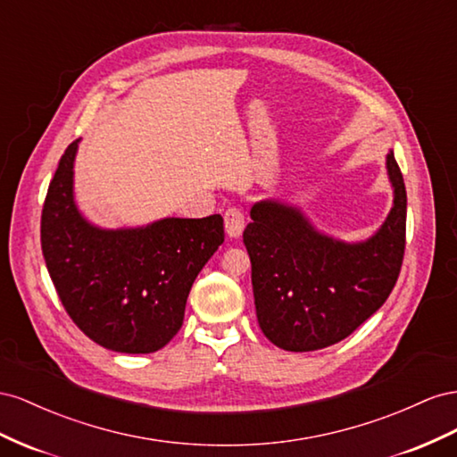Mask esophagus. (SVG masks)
I'll return each mask as SVG.
<instances>
[{"label":"esophagus","mask_w":457,"mask_h":457,"mask_svg":"<svg viewBox=\"0 0 457 457\" xmlns=\"http://www.w3.org/2000/svg\"><path fill=\"white\" fill-rule=\"evenodd\" d=\"M224 228H226V233L229 237H239L241 236L243 228H245V216H243L239 208H236V206L228 208L226 214H224Z\"/></svg>","instance_id":"34e87169"}]
</instances>
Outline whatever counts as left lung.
Segmentation results:
<instances>
[{"label":"left lung","instance_id":"1","mask_svg":"<svg viewBox=\"0 0 457 457\" xmlns=\"http://www.w3.org/2000/svg\"><path fill=\"white\" fill-rule=\"evenodd\" d=\"M385 164L393 208L363 241L328 236L295 204H253L243 243L251 256L258 325L276 346L310 352L343 341L393 291L406 249L408 199L393 149Z\"/></svg>","mask_w":457,"mask_h":457}]
</instances>
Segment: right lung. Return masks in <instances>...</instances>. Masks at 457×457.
<instances>
[{
    "instance_id": "obj_1",
    "label": "right lung",
    "mask_w": 457,
    "mask_h": 457,
    "mask_svg": "<svg viewBox=\"0 0 457 457\" xmlns=\"http://www.w3.org/2000/svg\"><path fill=\"white\" fill-rule=\"evenodd\" d=\"M72 141L42 211V253L57 295L91 341L122 354H149L184 323L195 278L224 243V220L161 218L147 226L101 228L74 199Z\"/></svg>"
}]
</instances>
